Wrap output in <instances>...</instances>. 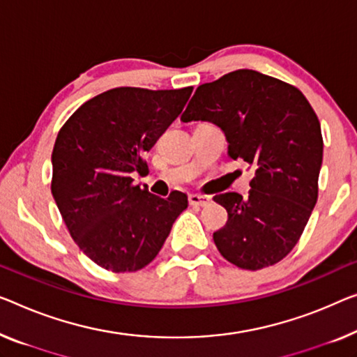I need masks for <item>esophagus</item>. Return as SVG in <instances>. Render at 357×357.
<instances>
[{
	"label": "esophagus",
	"mask_w": 357,
	"mask_h": 357,
	"mask_svg": "<svg viewBox=\"0 0 357 357\" xmlns=\"http://www.w3.org/2000/svg\"><path fill=\"white\" fill-rule=\"evenodd\" d=\"M208 202H210V197L199 195V194L189 195V204L192 206H205V205H208Z\"/></svg>",
	"instance_id": "1"
}]
</instances>
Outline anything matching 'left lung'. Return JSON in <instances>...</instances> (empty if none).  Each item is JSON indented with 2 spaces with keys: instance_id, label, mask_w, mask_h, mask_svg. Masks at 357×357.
Wrapping results in <instances>:
<instances>
[{
  "instance_id": "obj_1",
  "label": "left lung",
  "mask_w": 357,
  "mask_h": 357,
  "mask_svg": "<svg viewBox=\"0 0 357 357\" xmlns=\"http://www.w3.org/2000/svg\"><path fill=\"white\" fill-rule=\"evenodd\" d=\"M181 121L221 128L227 155L255 169L248 197L215 195L227 210L213 232L216 248L237 268L258 271L279 263L305 231L317 202L322 132L300 89L242 68L200 84Z\"/></svg>"
}]
</instances>
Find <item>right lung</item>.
Returning a JSON list of instances; mask_svg holds the SVG:
<instances>
[{
	"instance_id": "right-lung-1",
	"label": "right lung",
	"mask_w": 357,
	"mask_h": 357,
	"mask_svg": "<svg viewBox=\"0 0 357 357\" xmlns=\"http://www.w3.org/2000/svg\"><path fill=\"white\" fill-rule=\"evenodd\" d=\"M192 94L115 88L84 102L57 135L51 192L79 250L112 273H135L157 257L188 195L168 199L132 184L147 174L144 153Z\"/></svg>"
}]
</instances>
